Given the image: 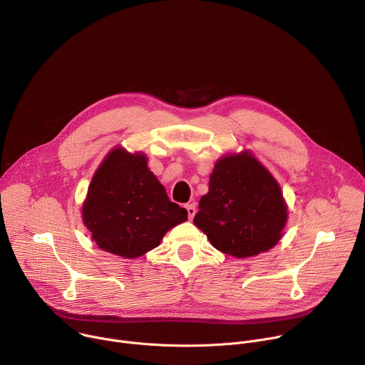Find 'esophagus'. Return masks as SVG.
<instances>
[{
  "label": "esophagus",
  "mask_w": 365,
  "mask_h": 365,
  "mask_svg": "<svg viewBox=\"0 0 365 365\" xmlns=\"http://www.w3.org/2000/svg\"><path fill=\"white\" fill-rule=\"evenodd\" d=\"M186 210H187V215H189V220H193L195 214H196V203L195 202H190L186 205Z\"/></svg>",
  "instance_id": "esophagus-1"
}]
</instances>
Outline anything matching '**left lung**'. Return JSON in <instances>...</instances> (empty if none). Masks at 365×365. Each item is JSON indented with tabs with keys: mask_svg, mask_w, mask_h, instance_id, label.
<instances>
[{
	"mask_svg": "<svg viewBox=\"0 0 365 365\" xmlns=\"http://www.w3.org/2000/svg\"><path fill=\"white\" fill-rule=\"evenodd\" d=\"M286 220L279 183L251 154L241 153L217 162L193 222L217 250L244 258L274 247Z\"/></svg>",
	"mask_w": 365,
	"mask_h": 365,
	"instance_id": "left-lung-1",
	"label": "left lung"
}]
</instances>
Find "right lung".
Wrapping results in <instances>:
<instances>
[{"instance_id": "1", "label": "right lung", "mask_w": 365, "mask_h": 365, "mask_svg": "<svg viewBox=\"0 0 365 365\" xmlns=\"http://www.w3.org/2000/svg\"><path fill=\"white\" fill-rule=\"evenodd\" d=\"M83 222L99 248L135 258L187 220L147 168L144 154L113 150L95 172L83 203Z\"/></svg>"}]
</instances>
